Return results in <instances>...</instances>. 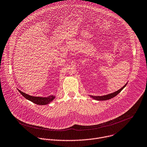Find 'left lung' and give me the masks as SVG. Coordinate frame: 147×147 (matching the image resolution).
<instances>
[{
	"mask_svg": "<svg viewBox=\"0 0 147 147\" xmlns=\"http://www.w3.org/2000/svg\"><path fill=\"white\" fill-rule=\"evenodd\" d=\"M127 83L123 86L122 87L121 89H120L119 90H118L117 91L113 92L112 93L107 94V95H104V96H90V97H92V98H93L94 100H98V101H105V100H109L111 99L113 97H115V96H116L120 92H121V91L125 87V86L127 85Z\"/></svg>",
	"mask_w": 147,
	"mask_h": 147,
	"instance_id": "1",
	"label": "left lung"
}]
</instances>
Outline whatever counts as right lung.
I'll list each match as a JSON object with an SVG mask.
<instances>
[{
    "instance_id": "1",
    "label": "right lung",
    "mask_w": 147,
    "mask_h": 147,
    "mask_svg": "<svg viewBox=\"0 0 147 147\" xmlns=\"http://www.w3.org/2000/svg\"><path fill=\"white\" fill-rule=\"evenodd\" d=\"M18 91L24 97H25V98L27 99L28 100L32 102L33 103L37 104V105H47L48 104H50L55 98V96H50L47 97H35V96H30L27 94H26L25 93H23V92H21L19 90H18Z\"/></svg>"
}]
</instances>
